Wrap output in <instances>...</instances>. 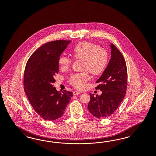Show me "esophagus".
I'll use <instances>...</instances> for the list:
<instances>
[{
	"instance_id": "esophagus-1",
	"label": "esophagus",
	"mask_w": 156,
	"mask_h": 156,
	"mask_svg": "<svg viewBox=\"0 0 156 156\" xmlns=\"http://www.w3.org/2000/svg\"><path fill=\"white\" fill-rule=\"evenodd\" d=\"M80 94V91H73V94L74 95H78Z\"/></svg>"
}]
</instances>
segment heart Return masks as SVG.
<instances>
[{
  "instance_id": "1",
  "label": "heart",
  "mask_w": 156,
  "mask_h": 156,
  "mask_svg": "<svg viewBox=\"0 0 156 156\" xmlns=\"http://www.w3.org/2000/svg\"><path fill=\"white\" fill-rule=\"evenodd\" d=\"M73 55L75 59L83 61V69L87 70L73 74L69 78L71 85L78 89L85 88L86 82L89 79L88 71L93 75H99L105 70L108 63L109 54L107 50L94 43L82 42L76 44L73 47ZM71 61V58L61 55L58 64L62 69H67L70 66Z\"/></svg>"
}]
</instances>
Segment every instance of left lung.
Here are the masks:
<instances>
[{
	"instance_id": "1",
	"label": "left lung",
	"mask_w": 156,
	"mask_h": 156,
	"mask_svg": "<svg viewBox=\"0 0 156 156\" xmlns=\"http://www.w3.org/2000/svg\"><path fill=\"white\" fill-rule=\"evenodd\" d=\"M111 59L109 64L96 83L95 89L102 91L100 96L90 94L88 110L98 118H107L117 109L126 94L128 86L127 67L122 54L111 43Z\"/></svg>"
}]
</instances>
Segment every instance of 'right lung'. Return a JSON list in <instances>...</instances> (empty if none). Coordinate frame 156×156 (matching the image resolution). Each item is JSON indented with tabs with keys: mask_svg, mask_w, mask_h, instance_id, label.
<instances>
[{
	"mask_svg": "<svg viewBox=\"0 0 156 156\" xmlns=\"http://www.w3.org/2000/svg\"><path fill=\"white\" fill-rule=\"evenodd\" d=\"M71 41L46 43L29 58L24 73L23 86L28 101L43 119L54 121L63 114L73 94L61 93L53 87L59 71L58 59Z\"/></svg>",
	"mask_w": 156,
	"mask_h": 156,
	"instance_id": "add662e5",
	"label": "right lung"
}]
</instances>
